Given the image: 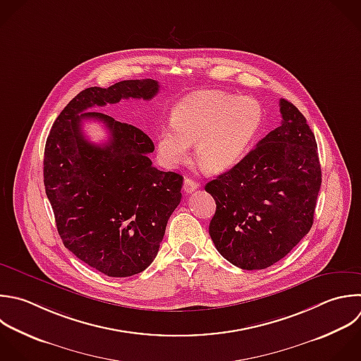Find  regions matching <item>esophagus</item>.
Instances as JSON below:
<instances>
[{
	"label": "esophagus",
	"instance_id": "obj_1",
	"mask_svg": "<svg viewBox=\"0 0 361 361\" xmlns=\"http://www.w3.org/2000/svg\"><path fill=\"white\" fill-rule=\"evenodd\" d=\"M197 182H195L193 179H190V178H186L185 179V182H183V190L186 192V193H192L193 190H196L197 189Z\"/></svg>",
	"mask_w": 361,
	"mask_h": 361
}]
</instances>
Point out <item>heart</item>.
<instances>
[{"label":"heart","instance_id":"1","mask_svg":"<svg viewBox=\"0 0 361 361\" xmlns=\"http://www.w3.org/2000/svg\"><path fill=\"white\" fill-rule=\"evenodd\" d=\"M264 124V109L252 97L224 92H199L185 97L172 111V124L155 134L162 165L176 168L195 157L207 173L234 168L250 151Z\"/></svg>","mask_w":361,"mask_h":361}]
</instances>
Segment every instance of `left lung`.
<instances>
[{"mask_svg": "<svg viewBox=\"0 0 361 361\" xmlns=\"http://www.w3.org/2000/svg\"><path fill=\"white\" fill-rule=\"evenodd\" d=\"M282 123L204 189L216 200L209 234L241 269L282 259L310 230L322 183L317 145L303 114L279 100Z\"/></svg>", "mask_w": 361, "mask_h": 361, "instance_id": "obj_1", "label": "left lung"}]
</instances>
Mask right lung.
Here are the masks:
<instances>
[{"label": "right lung", "instance_id": "1", "mask_svg": "<svg viewBox=\"0 0 361 361\" xmlns=\"http://www.w3.org/2000/svg\"><path fill=\"white\" fill-rule=\"evenodd\" d=\"M158 92L152 79L89 87L62 110L47 140L44 183L58 233L80 261L109 276H131L149 267L180 203L183 178L152 166L148 154L155 147L144 131L85 111L123 99L151 100ZM90 118L111 133L103 146L82 134L81 123Z\"/></svg>", "mask_w": 361, "mask_h": 361}]
</instances>
